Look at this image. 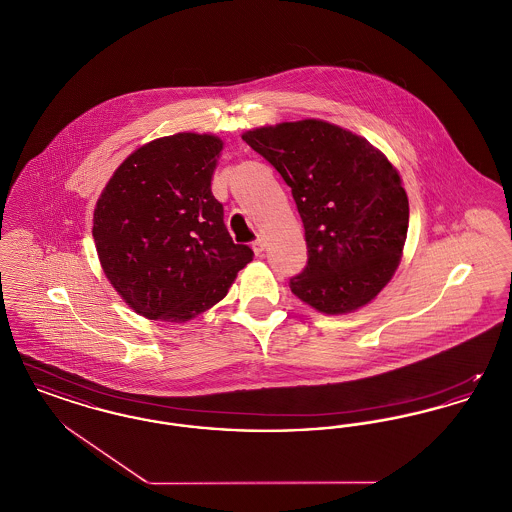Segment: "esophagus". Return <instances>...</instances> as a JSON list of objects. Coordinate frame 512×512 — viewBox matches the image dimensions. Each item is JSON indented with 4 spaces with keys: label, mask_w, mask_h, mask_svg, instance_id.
Instances as JSON below:
<instances>
[{
    "label": "esophagus",
    "mask_w": 512,
    "mask_h": 512,
    "mask_svg": "<svg viewBox=\"0 0 512 512\" xmlns=\"http://www.w3.org/2000/svg\"><path fill=\"white\" fill-rule=\"evenodd\" d=\"M251 247H253L255 255H263V251L267 249V242H265L263 238H259V240H255V242H253V245H251Z\"/></svg>",
    "instance_id": "obj_1"
}]
</instances>
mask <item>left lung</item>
<instances>
[{
    "instance_id": "8db88e82",
    "label": "left lung",
    "mask_w": 512,
    "mask_h": 512,
    "mask_svg": "<svg viewBox=\"0 0 512 512\" xmlns=\"http://www.w3.org/2000/svg\"><path fill=\"white\" fill-rule=\"evenodd\" d=\"M245 142L292 188L307 267L293 295L324 315H347L382 292L401 263L409 197L390 159L363 136L320 119L251 128Z\"/></svg>"
}]
</instances>
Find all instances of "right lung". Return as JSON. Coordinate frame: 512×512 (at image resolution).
<instances>
[{
	"mask_svg": "<svg viewBox=\"0 0 512 512\" xmlns=\"http://www.w3.org/2000/svg\"><path fill=\"white\" fill-rule=\"evenodd\" d=\"M224 142L178 132L134 149L101 190L99 265L140 317L182 324L209 311L253 261L232 242L211 192Z\"/></svg>",
	"mask_w": 512,
	"mask_h": 512,
	"instance_id": "1",
	"label": "right lung"
}]
</instances>
